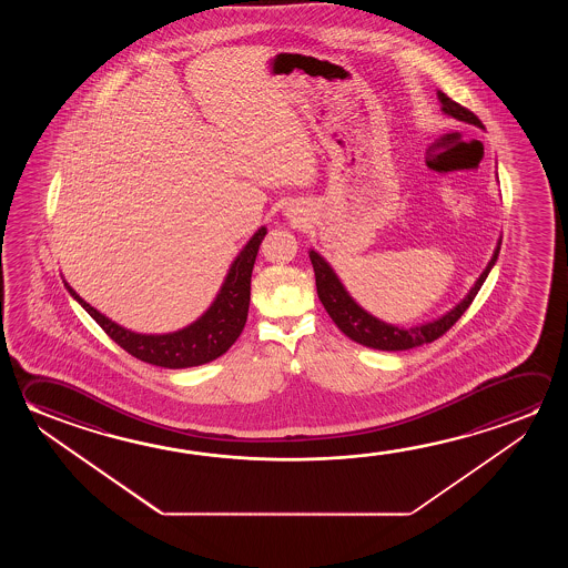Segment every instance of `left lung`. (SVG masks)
I'll use <instances>...</instances> for the list:
<instances>
[{"mask_svg": "<svg viewBox=\"0 0 568 568\" xmlns=\"http://www.w3.org/2000/svg\"><path fill=\"white\" fill-rule=\"evenodd\" d=\"M437 101L442 103V112L447 116L465 122V124H474L477 129H484V124L475 116L474 112L467 111L462 104L452 101L442 91H437ZM499 250H501V240H497L491 260L487 263L484 273L477 277L474 287L467 291V295L457 303L456 307L449 308L447 313L437 316V318H432L428 323L408 326V328L386 323L378 316H374L373 313H368L366 308L361 307L356 303V298L346 291L343 281L336 275V271L331 267V263L321 253L308 250V257H311L313 270H315L316 295L321 298L328 316L335 321V325L343 331L344 335L348 336L354 343L363 344V346H368L374 351L396 353V351H409V348H416L422 344L434 343L436 338H439L446 331L456 325L457 318L464 315L467 307L471 305L477 291L481 288L485 280H487L489 271L493 270L495 261L499 257Z\"/></svg>", "mask_w": 568, "mask_h": 568, "instance_id": "obj_1", "label": "left lung"}]
</instances>
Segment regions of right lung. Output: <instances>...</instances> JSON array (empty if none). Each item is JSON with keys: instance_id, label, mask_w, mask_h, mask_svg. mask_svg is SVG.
<instances>
[{"instance_id": "obj_1", "label": "right lung", "mask_w": 568, "mask_h": 568, "mask_svg": "<svg viewBox=\"0 0 568 568\" xmlns=\"http://www.w3.org/2000/svg\"><path fill=\"white\" fill-rule=\"evenodd\" d=\"M265 233L267 227L261 225L260 230L250 237V242L245 243L235 255L212 305L205 308L194 323L172 333H162V335L134 333L131 328L114 323L101 311L91 307L65 280L63 283L67 291L71 293V297L93 316L104 333L139 361L162 366V368L200 366V364L212 363L217 356L227 353L230 346L237 341V336L242 335L243 326L247 321V311H250L253 263Z\"/></svg>"}]
</instances>
